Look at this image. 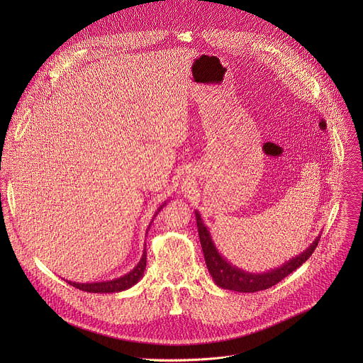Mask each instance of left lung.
Returning a JSON list of instances; mask_svg holds the SVG:
<instances>
[{"label": "left lung", "mask_w": 363, "mask_h": 363, "mask_svg": "<svg viewBox=\"0 0 363 363\" xmlns=\"http://www.w3.org/2000/svg\"><path fill=\"white\" fill-rule=\"evenodd\" d=\"M195 217H196V227H198L199 241H201V247L205 257V263H206V267H208V272L213 280L216 281L217 286L223 289L240 291V293L260 291L277 284L290 273H293L296 269H298L303 263H306L307 258L313 254L320 240V237H318L312 244H310L307 250L293 257L291 260L284 263L281 267H277L267 273H248L233 266L225 260V258L216 248L214 241L210 235V231L206 230L198 211H195Z\"/></svg>", "instance_id": "obj_1"}]
</instances>
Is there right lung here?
Returning a JSON list of instances; mask_svg holds the SVG:
<instances>
[{
    "label": "right lung",
    "instance_id": "1",
    "mask_svg": "<svg viewBox=\"0 0 363 363\" xmlns=\"http://www.w3.org/2000/svg\"><path fill=\"white\" fill-rule=\"evenodd\" d=\"M165 203L167 202H164V205ZM164 205L160 206L158 213L162 210ZM145 269H146V251H143V255L140 258V262L138 263V266L132 272H129L128 274H125L119 279L109 280V281H96V283H74V281H69V280H66V281L69 284H72L73 287L87 291V293H115V291H123L126 289H130L133 284H136L142 279Z\"/></svg>",
    "mask_w": 363,
    "mask_h": 363
}]
</instances>
